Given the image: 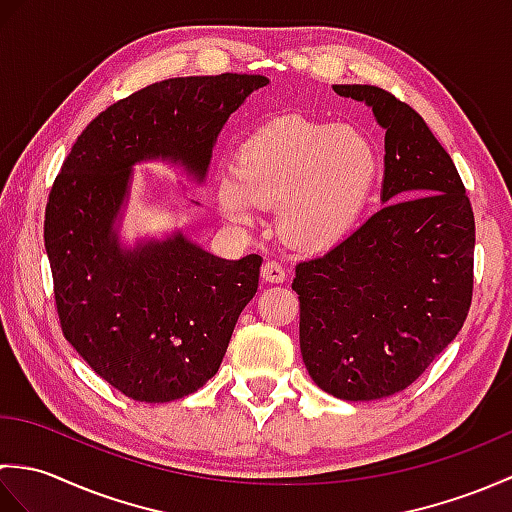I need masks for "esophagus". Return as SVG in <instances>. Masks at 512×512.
Wrapping results in <instances>:
<instances>
[{"label":"esophagus","instance_id":"esophagus-1","mask_svg":"<svg viewBox=\"0 0 512 512\" xmlns=\"http://www.w3.org/2000/svg\"><path fill=\"white\" fill-rule=\"evenodd\" d=\"M262 279L268 281V284H284L286 270L281 268V264H277V262H266L262 266Z\"/></svg>","mask_w":512,"mask_h":512}]
</instances>
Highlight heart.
<instances>
[{"instance_id":"1","label":"heart","mask_w":512,"mask_h":512,"mask_svg":"<svg viewBox=\"0 0 512 512\" xmlns=\"http://www.w3.org/2000/svg\"><path fill=\"white\" fill-rule=\"evenodd\" d=\"M378 173V151L363 132L288 118L239 147L235 171L217 182V202L239 226L253 222L255 206L279 209V237L290 248L321 253L354 231Z\"/></svg>"}]
</instances>
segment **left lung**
I'll return each instance as SVG.
<instances>
[{"instance_id": "left-lung-1", "label": "left lung", "mask_w": 512, "mask_h": 512, "mask_svg": "<svg viewBox=\"0 0 512 512\" xmlns=\"http://www.w3.org/2000/svg\"><path fill=\"white\" fill-rule=\"evenodd\" d=\"M385 129L383 209L295 268L308 374L341 400L407 389L466 321L475 220L451 156L422 116L374 85H332Z\"/></svg>"}]
</instances>
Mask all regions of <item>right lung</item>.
I'll list each match as a JSON object with an SVG mask.
<instances>
[{"mask_svg":"<svg viewBox=\"0 0 512 512\" xmlns=\"http://www.w3.org/2000/svg\"><path fill=\"white\" fill-rule=\"evenodd\" d=\"M268 83L226 72L147 85L83 129L52 184L43 239L63 336L138 402L184 398L217 374L262 257H215L180 228L123 244L134 167L171 162L202 184L228 116Z\"/></svg>","mask_w":512,"mask_h":512,"instance_id":"right-lung-1","label":"right lung"}]
</instances>
